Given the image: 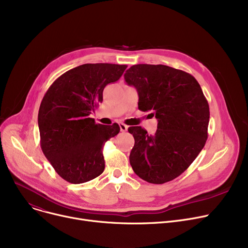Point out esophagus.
I'll list each match as a JSON object with an SVG mask.
<instances>
[{
	"label": "esophagus",
	"instance_id": "1",
	"mask_svg": "<svg viewBox=\"0 0 248 248\" xmlns=\"http://www.w3.org/2000/svg\"><path fill=\"white\" fill-rule=\"evenodd\" d=\"M120 127H121V132H123V133H124V132H126L127 131V125L126 124H120Z\"/></svg>",
	"mask_w": 248,
	"mask_h": 248
}]
</instances>
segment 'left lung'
<instances>
[{
    "mask_svg": "<svg viewBox=\"0 0 248 248\" xmlns=\"http://www.w3.org/2000/svg\"><path fill=\"white\" fill-rule=\"evenodd\" d=\"M124 79L138 91L139 109L158 120L154 135L128 127L135 139L129 163L142 180L167 183L185 172L204 148L209 104L194 76L166 65H133Z\"/></svg>",
    "mask_w": 248,
    "mask_h": 248,
    "instance_id": "left-lung-1",
    "label": "left lung"
}]
</instances>
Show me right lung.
<instances>
[{
    "mask_svg": "<svg viewBox=\"0 0 248 248\" xmlns=\"http://www.w3.org/2000/svg\"><path fill=\"white\" fill-rule=\"evenodd\" d=\"M126 67L83 64L63 73L46 91L38 113L41 149L69 183H85L104 170L103 146L121 128L96 124L89 115L102 101L104 87L119 80Z\"/></svg>",
    "mask_w": 248,
    "mask_h": 248,
    "instance_id": "obj_1",
    "label": "right lung"
}]
</instances>
